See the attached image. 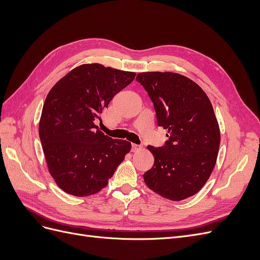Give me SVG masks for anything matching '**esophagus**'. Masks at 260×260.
Segmentation results:
<instances>
[{
  "label": "esophagus",
  "mask_w": 260,
  "mask_h": 260,
  "mask_svg": "<svg viewBox=\"0 0 260 260\" xmlns=\"http://www.w3.org/2000/svg\"><path fill=\"white\" fill-rule=\"evenodd\" d=\"M141 148H142V146H141V145L132 144V152H138V151H140Z\"/></svg>",
  "instance_id": "34e87169"
}]
</instances>
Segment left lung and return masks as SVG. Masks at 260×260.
Here are the masks:
<instances>
[{
	"label": "left lung",
	"instance_id": "left-lung-1",
	"mask_svg": "<svg viewBox=\"0 0 260 260\" xmlns=\"http://www.w3.org/2000/svg\"><path fill=\"white\" fill-rule=\"evenodd\" d=\"M137 81L151 98L157 123L167 129L161 147L148 145L154 166L143 175L152 191L182 201L205 185L216 165L220 130L206 93L190 78L176 73H141Z\"/></svg>",
	"mask_w": 260,
	"mask_h": 260
}]
</instances>
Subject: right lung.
Instances as JSON below:
<instances>
[{
    "label": "right lung",
    "mask_w": 260,
    "mask_h": 260,
    "mask_svg": "<svg viewBox=\"0 0 260 260\" xmlns=\"http://www.w3.org/2000/svg\"><path fill=\"white\" fill-rule=\"evenodd\" d=\"M136 73L94 62L74 68L50 90L39 122L49 172L62 191L83 198L108 184L131 149L105 136L95 120Z\"/></svg>",
    "instance_id": "obj_1"
}]
</instances>
